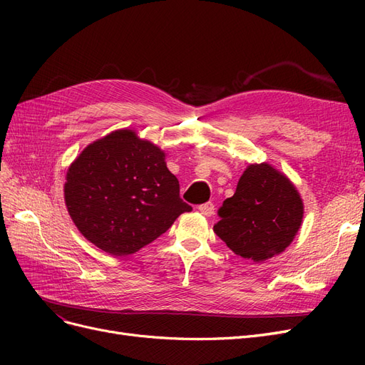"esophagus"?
<instances>
[{
    "label": "esophagus",
    "instance_id": "34e87169",
    "mask_svg": "<svg viewBox=\"0 0 365 365\" xmlns=\"http://www.w3.org/2000/svg\"><path fill=\"white\" fill-rule=\"evenodd\" d=\"M200 212L204 215V216H212L215 213V205L213 202H205L202 205H200Z\"/></svg>",
    "mask_w": 365,
    "mask_h": 365
}]
</instances>
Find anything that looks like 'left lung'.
<instances>
[{
    "label": "left lung",
    "mask_w": 365,
    "mask_h": 365,
    "mask_svg": "<svg viewBox=\"0 0 365 365\" xmlns=\"http://www.w3.org/2000/svg\"><path fill=\"white\" fill-rule=\"evenodd\" d=\"M303 213L302 196L288 176L268 163H254L219 208L213 230L237 256L264 262L291 245Z\"/></svg>",
    "instance_id": "obj_1"
}]
</instances>
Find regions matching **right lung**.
Instances as JSON below:
<instances>
[{"mask_svg":"<svg viewBox=\"0 0 365 365\" xmlns=\"http://www.w3.org/2000/svg\"><path fill=\"white\" fill-rule=\"evenodd\" d=\"M63 197L74 225L97 248L128 256L168 231L192 207L165 153L135 130L117 129L90 143L67 170Z\"/></svg>","mask_w":365,"mask_h":365,"instance_id":"1","label":"right lung"}]
</instances>
